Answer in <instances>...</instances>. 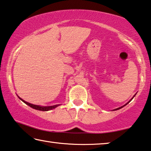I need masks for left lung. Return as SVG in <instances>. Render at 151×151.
I'll list each match as a JSON object with an SVG mask.
<instances>
[{
  "instance_id": "obj_1",
  "label": "left lung",
  "mask_w": 151,
  "mask_h": 151,
  "mask_svg": "<svg viewBox=\"0 0 151 151\" xmlns=\"http://www.w3.org/2000/svg\"><path fill=\"white\" fill-rule=\"evenodd\" d=\"M135 95H136V94H135ZM135 95H134V96H135ZM134 96H133V98H134ZM133 98H132V99L130 100V101H129V102H128V103H126V105H124V106H121V107H119V108H117V109H115V110H118V109H122V107H124V106H126V105H127V104H128V103H129V102H130V101H132V99H133Z\"/></svg>"
}]
</instances>
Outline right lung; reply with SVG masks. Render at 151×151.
<instances>
[{
	"instance_id": "right-lung-1",
	"label": "right lung",
	"mask_w": 151,
	"mask_h": 151,
	"mask_svg": "<svg viewBox=\"0 0 151 151\" xmlns=\"http://www.w3.org/2000/svg\"><path fill=\"white\" fill-rule=\"evenodd\" d=\"M19 97V96H18ZM22 101L25 103L26 105H27L29 106H31L32 108L34 109H36V110H39V111H49V110H51L52 109H55L56 108L57 106H59V105H54V106H39V105H33V104H31V103H27V102H25L24 100L22 99L21 98H19Z\"/></svg>"
}]
</instances>
